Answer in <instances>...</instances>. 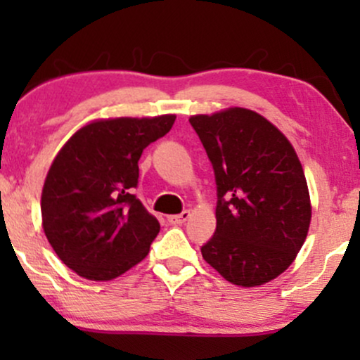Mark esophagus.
Segmentation results:
<instances>
[{
  "label": "esophagus",
  "instance_id": "1",
  "mask_svg": "<svg viewBox=\"0 0 360 360\" xmlns=\"http://www.w3.org/2000/svg\"><path fill=\"white\" fill-rule=\"evenodd\" d=\"M189 217H191V213H189L188 210H184L183 213H179V214H171V217H167V221L171 223V225H183L184 221L189 220Z\"/></svg>",
  "mask_w": 360,
  "mask_h": 360
}]
</instances>
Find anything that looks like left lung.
<instances>
[{
  "label": "left lung",
  "instance_id": "obj_1",
  "mask_svg": "<svg viewBox=\"0 0 360 360\" xmlns=\"http://www.w3.org/2000/svg\"><path fill=\"white\" fill-rule=\"evenodd\" d=\"M217 183V230L203 259L226 281L260 286L291 266L307 238L311 206L303 167L289 140L245 108L196 115Z\"/></svg>",
  "mask_w": 360,
  "mask_h": 360
}]
</instances>
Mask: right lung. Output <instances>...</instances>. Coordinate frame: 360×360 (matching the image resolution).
I'll list each match as a JSON object with an SVG mask.
<instances>
[{"instance_id": "add662e5", "label": "right lung", "mask_w": 360, "mask_h": 360, "mask_svg": "<svg viewBox=\"0 0 360 360\" xmlns=\"http://www.w3.org/2000/svg\"><path fill=\"white\" fill-rule=\"evenodd\" d=\"M174 120L162 115L93 122L53 159L40 205L44 232L69 269L110 281L148 254L160 225L134 194L139 160Z\"/></svg>"}]
</instances>
